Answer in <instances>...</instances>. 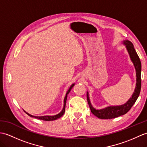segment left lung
I'll return each mask as SVG.
<instances>
[{
    "mask_svg": "<svg viewBox=\"0 0 147 147\" xmlns=\"http://www.w3.org/2000/svg\"><path fill=\"white\" fill-rule=\"evenodd\" d=\"M123 44L125 45L126 48H127L128 51L129 57H130V59L134 64L136 70V83L135 89L131 97L124 105L119 106H110V107H108L105 108L101 109V110H96L91 105L89 97V93H88V92H87V100L88 105L90 106L91 111L94 116H96V117L100 119L115 118L126 114L130 110L133 105L135 104L138 97L139 96L140 93L142 86L141 61L140 60V58L131 42L129 41L128 40H123Z\"/></svg>",
    "mask_w": 147,
    "mask_h": 147,
    "instance_id": "left-lung-1",
    "label": "left lung"
}]
</instances>
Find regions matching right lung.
<instances>
[{"instance_id": "obj_1", "label": "right lung", "mask_w": 147, "mask_h": 147, "mask_svg": "<svg viewBox=\"0 0 147 147\" xmlns=\"http://www.w3.org/2000/svg\"><path fill=\"white\" fill-rule=\"evenodd\" d=\"M74 84H73L71 86H70V88H69V90H68V91H67V93L66 94V96L65 97H64V107H63V108L62 111H61L59 113H58L57 115H54V116H42V117H36V116H33V115H31L29 114L28 113H27L26 111V113L28 115L29 117H33V118H37V119H39V120H44V121H53V120H57V119L59 118L60 117H62V116L64 115V112H65V108H66V100H67V94L69 93L71 90L72 89L73 87L74 86Z\"/></svg>"}]
</instances>
